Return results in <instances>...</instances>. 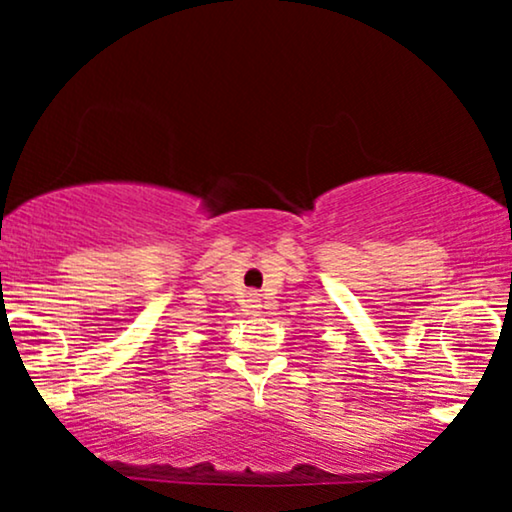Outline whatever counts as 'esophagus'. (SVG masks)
Here are the masks:
<instances>
[{
  "label": "esophagus",
  "instance_id": "1",
  "mask_svg": "<svg viewBox=\"0 0 512 512\" xmlns=\"http://www.w3.org/2000/svg\"><path fill=\"white\" fill-rule=\"evenodd\" d=\"M245 308H248L250 315H255L257 310H260V298H257V293H248V296H245Z\"/></svg>",
  "mask_w": 512,
  "mask_h": 512
}]
</instances>
